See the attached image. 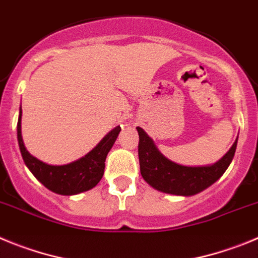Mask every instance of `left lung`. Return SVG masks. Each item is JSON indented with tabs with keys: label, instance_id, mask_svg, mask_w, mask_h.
Masks as SVG:
<instances>
[{
	"label": "left lung",
	"instance_id": "obj_1",
	"mask_svg": "<svg viewBox=\"0 0 258 258\" xmlns=\"http://www.w3.org/2000/svg\"><path fill=\"white\" fill-rule=\"evenodd\" d=\"M139 132V162L144 180L155 190L172 196H196L219 180L230 166L236 150V143L229 152L213 164L208 166H184L164 157L153 139L141 127Z\"/></svg>",
	"mask_w": 258,
	"mask_h": 258
}]
</instances>
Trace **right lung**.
<instances>
[{
  "label": "right lung",
  "instance_id": "obj_1",
  "mask_svg": "<svg viewBox=\"0 0 258 258\" xmlns=\"http://www.w3.org/2000/svg\"><path fill=\"white\" fill-rule=\"evenodd\" d=\"M18 143L25 166L34 177L51 191L60 196H76L87 191L99 184L104 175L105 159L119 135L120 127L117 126L101 139L94 149L77 161L62 166H52L39 161L28 152L22 138V109L18 119Z\"/></svg>",
  "mask_w": 258,
  "mask_h": 258
}]
</instances>
